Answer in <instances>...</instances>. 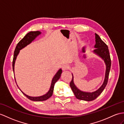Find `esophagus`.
<instances>
[{
  "label": "esophagus",
  "mask_w": 124,
  "mask_h": 124,
  "mask_svg": "<svg viewBox=\"0 0 124 124\" xmlns=\"http://www.w3.org/2000/svg\"><path fill=\"white\" fill-rule=\"evenodd\" d=\"M69 68V66L67 64H65L62 66V69L63 70H66Z\"/></svg>",
  "instance_id": "34e87169"
}]
</instances>
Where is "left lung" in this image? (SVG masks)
Wrapping results in <instances>:
<instances>
[{
  "label": "left lung",
  "instance_id": "8db88e82",
  "mask_svg": "<svg viewBox=\"0 0 124 124\" xmlns=\"http://www.w3.org/2000/svg\"><path fill=\"white\" fill-rule=\"evenodd\" d=\"M95 39L96 44L94 47L95 49L93 50V52L101 57L104 60L106 66L105 79L102 85L96 91L92 93L85 92L79 90L75 85L74 82V76L72 74V78L70 81V86L75 97L80 100L85 101H92L94 100L102 92L105 87L106 86L108 82V76H109L111 66V59L109 50H108L107 45L101 40L100 37L97 34H95Z\"/></svg>",
  "mask_w": 124,
  "mask_h": 124
}]
</instances>
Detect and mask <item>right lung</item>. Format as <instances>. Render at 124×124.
I'll list each match as a JSON object with an SVG mask.
<instances>
[{"label":"right lung","mask_w":124,"mask_h":124,"mask_svg":"<svg viewBox=\"0 0 124 124\" xmlns=\"http://www.w3.org/2000/svg\"><path fill=\"white\" fill-rule=\"evenodd\" d=\"M40 34H41V32L39 31L29 32L28 33V34H27V35L25 36V37H24L22 39V40H21L19 42V43L17 44V46L16 47V48H15V52H14V55L13 61V69L14 72V67H15V61H16V59L17 58V56H18V55L19 51L21 49H22L24 47L27 46L28 45L31 44V42L34 40L36 37H37L38 36H39ZM62 73V69H59V70L57 71L56 75L54 76V77L53 78L49 91H48L46 93V94H45L43 96H38V97H31V96H29L28 95H27L26 94H25V93H23L22 90H20V89L21 90V92H22L23 94L25 96H26V97L29 99H30V100L32 101H46L48 98H49L51 96H52L53 91H54V85H55V84L57 82V81L60 78ZM15 81H16V79H15Z\"/></svg>","instance_id":"1"}]
</instances>
